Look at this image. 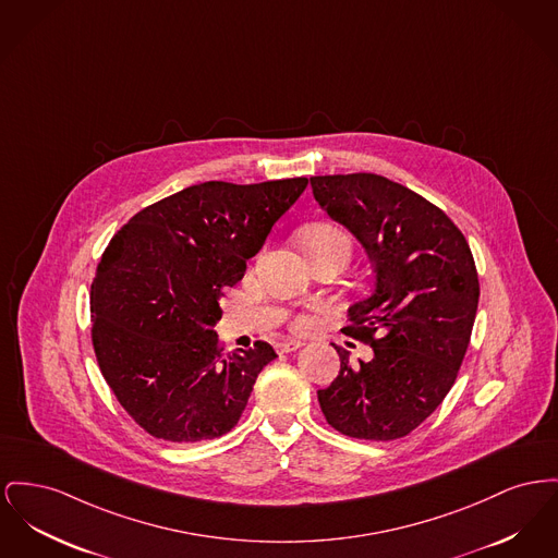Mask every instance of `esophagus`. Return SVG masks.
Listing matches in <instances>:
<instances>
[{
	"label": "esophagus",
	"mask_w": 558,
	"mask_h": 558,
	"mask_svg": "<svg viewBox=\"0 0 558 558\" xmlns=\"http://www.w3.org/2000/svg\"><path fill=\"white\" fill-rule=\"evenodd\" d=\"M301 345H303V343L296 341V339H284V341H278V343H276V350H278L280 354H289V352L299 350Z\"/></svg>",
	"instance_id": "esophagus-1"
}]
</instances>
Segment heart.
Instances as JSON below:
<instances>
[{"label":"heart","mask_w":558,"mask_h":558,"mask_svg":"<svg viewBox=\"0 0 558 558\" xmlns=\"http://www.w3.org/2000/svg\"><path fill=\"white\" fill-rule=\"evenodd\" d=\"M301 246L307 257L316 255L318 251H325L328 246H339L345 253H350V238L348 233L335 226H312L301 233ZM307 325L305 318H296L295 328H303Z\"/></svg>","instance_id":"b5f03b06"}]
</instances>
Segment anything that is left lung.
<instances>
[{"mask_svg":"<svg viewBox=\"0 0 558 558\" xmlns=\"http://www.w3.org/2000/svg\"><path fill=\"white\" fill-rule=\"evenodd\" d=\"M328 217L352 231L373 263V291L350 305L345 335L373 359L350 362L318 390L337 432L393 440L427 420L456 384L478 307V274L468 240L426 197L371 172L312 177Z\"/></svg>","mask_w":558,"mask_h":558,"instance_id":"obj_1","label":"left lung"}]
</instances>
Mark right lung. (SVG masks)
Instances as JSON below:
<instances>
[{
    "mask_svg": "<svg viewBox=\"0 0 558 558\" xmlns=\"http://www.w3.org/2000/svg\"><path fill=\"white\" fill-rule=\"evenodd\" d=\"M305 177L233 185L206 181L165 197L118 231L90 287L100 373L132 420L168 442H199L238 424L269 343L221 352V299Z\"/></svg>",
    "mask_w": 558,
    "mask_h": 558,
    "instance_id": "obj_1",
    "label": "right lung"
}]
</instances>
